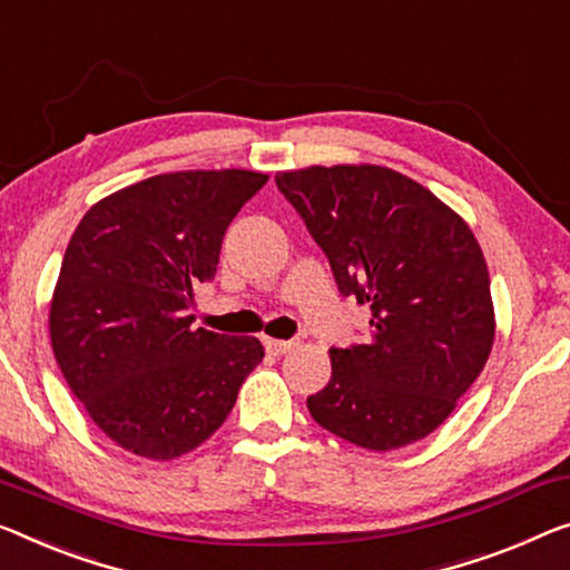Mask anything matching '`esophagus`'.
Wrapping results in <instances>:
<instances>
[{
  "label": "esophagus",
  "mask_w": 570,
  "mask_h": 570,
  "mask_svg": "<svg viewBox=\"0 0 570 570\" xmlns=\"http://www.w3.org/2000/svg\"><path fill=\"white\" fill-rule=\"evenodd\" d=\"M296 343L294 340H266V351L271 355H284L288 351H294Z\"/></svg>",
  "instance_id": "1"
}]
</instances>
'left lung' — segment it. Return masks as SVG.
<instances>
[{"label": "left lung", "mask_w": 570, "mask_h": 570, "mask_svg": "<svg viewBox=\"0 0 570 570\" xmlns=\"http://www.w3.org/2000/svg\"><path fill=\"white\" fill-rule=\"evenodd\" d=\"M333 268L371 312L368 337L330 347L314 422L368 450L428 438L479 379L494 343L489 268L471 227L392 168L312 166L276 176Z\"/></svg>", "instance_id": "left-lung-1"}]
</instances>
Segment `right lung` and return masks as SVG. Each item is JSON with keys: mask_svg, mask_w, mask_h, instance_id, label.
Returning <instances> with one entry per match:
<instances>
[{"mask_svg": "<svg viewBox=\"0 0 570 570\" xmlns=\"http://www.w3.org/2000/svg\"><path fill=\"white\" fill-rule=\"evenodd\" d=\"M266 181L243 168L150 176L97 202L71 235L50 343L89 417L135 455L171 461L202 445L263 361L256 337L194 330L189 307Z\"/></svg>", "mask_w": 570, "mask_h": 570, "instance_id": "obj_1", "label": "right lung"}]
</instances>
